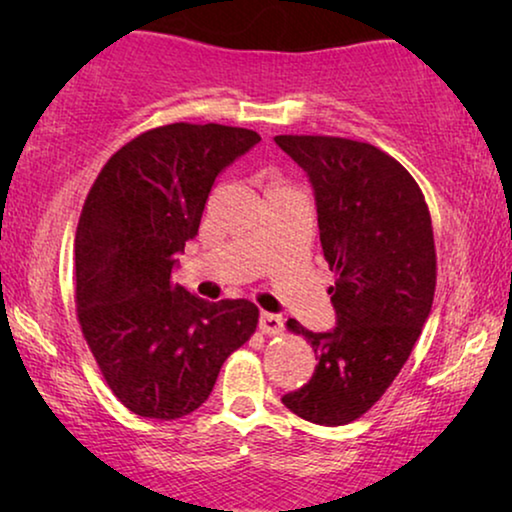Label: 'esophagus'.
<instances>
[{"mask_svg": "<svg viewBox=\"0 0 512 512\" xmlns=\"http://www.w3.org/2000/svg\"><path fill=\"white\" fill-rule=\"evenodd\" d=\"M258 328H261V331H263V333H268V335H277V333H282V328H284V319H282V314L261 312V317H258Z\"/></svg>", "mask_w": 512, "mask_h": 512, "instance_id": "obj_1", "label": "esophagus"}]
</instances>
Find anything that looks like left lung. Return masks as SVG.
I'll use <instances>...</instances> for the list:
<instances>
[{"label": "left lung", "mask_w": 512, "mask_h": 512, "mask_svg": "<svg viewBox=\"0 0 512 512\" xmlns=\"http://www.w3.org/2000/svg\"><path fill=\"white\" fill-rule=\"evenodd\" d=\"M275 144L307 174L321 249L335 272L331 331L286 324L305 335L319 363L282 403L307 422L342 426L380 401L429 319L431 214L410 172L373 144L310 135H279Z\"/></svg>", "instance_id": "8db88e82"}]
</instances>
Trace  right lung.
Masks as SVG:
<instances>
[{
  "label": "right lung",
  "instance_id": "add662e5",
  "mask_svg": "<svg viewBox=\"0 0 512 512\" xmlns=\"http://www.w3.org/2000/svg\"><path fill=\"white\" fill-rule=\"evenodd\" d=\"M261 142L230 125L172 123L118 149L76 228V310L109 389L139 417L177 419L212 394L223 361L251 338L249 300L172 286L219 174Z\"/></svg>",
  "mask_w": 512,
  "mask_h": 512
}]
</instances>
